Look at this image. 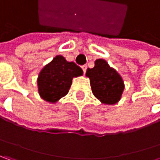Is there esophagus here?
<instances>
[{"label": "esophagus", "instance_id": "34e87169", "mask_svg": "<svg viewBox=\"0 0 160 160\" xmlns=\"http://www.w3.org/2000/svg\"><path fill=\"white\" fill-rule=\"evenodd\" d=\"M81 69H82L83 72L86 73V71H87V65H82V66H81Z\"/></svg>", "mask_w": 160, "mask_h": 160}]
</instances>
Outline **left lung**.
Listing matches in <instances>:
<instances>
[{
    "label": "left lung",
    "instance_id": "1",
    "mask_svg": "<svg viewBox=\"0 0 160 160\" xmlns=\"http://www.w3.org/2000/svg\"><path fill=\"white\" fill-rule=\"evenodd\" d=\"M86 76L90 80L94 96L103 104L114 105L120 100L124 88L122 79L105 60H97L94 68L87 70Z\"/></svg>",
    "mask_w": 160,
    "mask_h": 160
}]
</instances>
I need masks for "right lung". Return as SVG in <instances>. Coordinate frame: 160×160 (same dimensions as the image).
I'll use <instances>...</instances> for the list:
<instances>
[{"label": "right lung", "instance_id": "obj_1", "mask_svg": "<svg viewBox=\"0 0 160 160\" xmlns=\"http://www.w3.org/2000/svg\"><path fill=\"white\" fill-rule=\"evenodd\" d=\"M83 71L73 62H67L62 55L55 56L40 72L38 79V92L44 100L55 103L64 97L74 77L81 76Z\"/></svg>", "mask_w": 160, "mask_h": 160}]
</instances>
